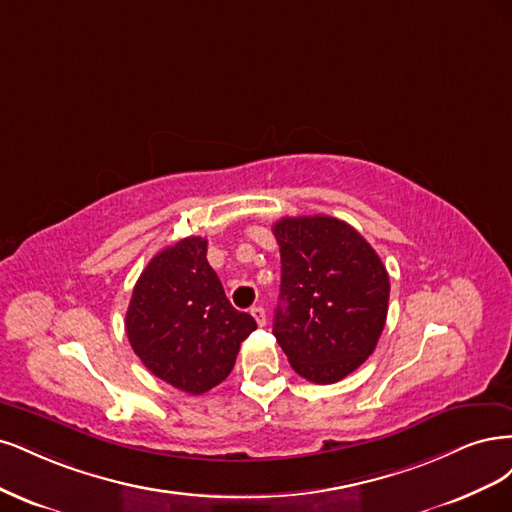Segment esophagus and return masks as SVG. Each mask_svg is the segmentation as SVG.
I'll return each instance as SVG.
<instances>
[{"label": "esophagus", "instance_id": "34e87169", "mask_svg": "<svg viewBox=\"0 0 512 512\" xmlns=\"http://www.w3.org/2000/svg\"><path fill=\"white\" fill-rule=\"evenodd\" d=\"M251 315H253V319L257 321V325H266V310H263L261 306L251 308Z\"/></svg>", "mask_w": 512, "mask_h": 512}]
</instances>
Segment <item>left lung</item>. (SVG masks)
Segmentation results:
<instances>
[{
	"instance_id": "8db88e82",
	"label": "left lung",
	"mask_w": 512,
	"mask_h": 512,
	"mask_svg": "<svg viewBox=\"0 0 512 512\" xmlns=\"http://www.w3.org/2000/svg\"><path fill=\"white\" fill-rule=\"evenodd\" d=\"M272 232L283 266L272 334L306 381L338 383L376 349L389 274L366 238L340 219L285 217Z\"/></svg>"
}]
</instances>
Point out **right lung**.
I'll return each instance as SVG.
<instances>
[{
	"mask_svg": "<svg viewBox=\"0 0 512 512\" xmlns=\"http://www.w3.org/2000/svg\"><path fill=\"white\" fill-rule=\"evenodd\" d=\"M208 240L191 236L157 253L131 293L125 329L131 349L161 381L202 395L223 383L240 342L257 329L229 304L206 259Z\"/></svg>",
	"mask_w": 512,
	"mask_h": 512,
	"instance_id": "obj_1",
	"label": "right lung"
}]
</instances>
